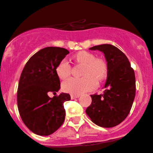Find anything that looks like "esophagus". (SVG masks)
Wrapping results in <instances>:
<instances>
[{"instance_id": "1", "label": "esophagus", "mask_w": 153, "mask_h": 153, "mask_svg": "<svg viewBox=\"0 0 153 153\" xmlns=\"http://www.w3.org/2000/svg\"><path fill=\"white\" fill-rule=\"evenodd\" d=\"M79 97V95H74V94H71V95H70V97H71L72 100H74V99H76V98H78Z\"/></svg>"}]
</instances>
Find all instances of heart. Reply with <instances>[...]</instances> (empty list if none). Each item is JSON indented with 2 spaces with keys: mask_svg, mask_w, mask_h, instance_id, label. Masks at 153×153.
<instances>
[{
  "mask_svg": "<svg viewBox=\"0 0 153 153\" xmlns=\"http://www.w3.org/2000/svg\"><path fill=\"white\" fill-rule=\"evenodd\" d=\"M75 64L83 65L81 70L82 78H70L62 84L64 92L74 95H79L85 92L93 90L97 86V81L101 82L107 76L108 67L106 60L96 57L93 53L87 51H79L73 56ZM72 67L67 60H63L56 67L58 77L65 79L71 74Z\"/></svg>",
  "mask_w": 153,
  "mask_h": 153,
  "instance_id": "obj_1",
  "label": "heart"
}]
</instances>
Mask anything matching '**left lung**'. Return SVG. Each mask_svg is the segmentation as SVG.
I'll list each match as a JSON object with an SVG mask.
<instances>
[{
    "mask_svg": "<svg viewBox=\"0 0 153 153\" xmlns=\"http://www.w3.org/2000/svg\"><path fill=\"white\" fill-rule=\"evenodd\" d=\"M90 50L103 52L108 73L102 94L91 95L86 113L97 126L111 128L123 121L132 108L136 96V78L128 58L111 44L94 46Z\"/></svg>",
    "mask_w": 153,
    "mask_h": 153,
    "instance_id": "8db88e82",
    "label": "left lung"
}]
</instances>
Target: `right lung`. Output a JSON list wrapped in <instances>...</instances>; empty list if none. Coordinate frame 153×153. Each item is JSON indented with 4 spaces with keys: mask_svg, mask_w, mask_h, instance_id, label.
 I'll return each mask as SVG.
<instances>
[{
    "mask_svg": "<svg viewBox=\"0 0 153 153\" xmlns=\"http://www.w3.org/2000/svg\"><path fill=\"white\" fill-rule=\"evenodd\" d=\"M62 47H48L31 56L21 73L17 88V107L21 120L28 129L40 136H49L57 130L65 120L63 103L70 100L69 93H60L56 73L57 64L69 53Z\"/></svg>",
    "mask_w": 153,
    "mask_h": 153,
    "instance_id": "right-lung-1",
    "label": "right lung"
}]
</instances>
